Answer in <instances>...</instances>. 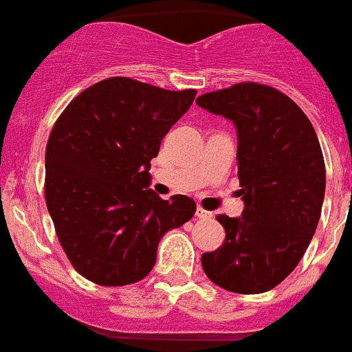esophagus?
Masks as SVG:
<instances>
[{
    "label": "esophagus",
    "instance_id": "esophagus-1",
    "mask_svg": "<svg viewBox=\"0 0 352 352\" xmlns=\"http://www.w3.org/2000/svg\"><path fill=\"white\" fill-rule=\"evenodd\" d=\"M197 218H211V212H208L206 209L199 208L197 209Z\"/></svg>",
    "mask_w": 352,
    "mask_h": 352
}]
</instances>
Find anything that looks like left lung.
Instances as JSON below:
<instances>
[{
	"label": "left lung",
	"mask_w": 352,
	"mask_h": 352,
	"mask_svg": "<svg viewBox=\"0 0 352 352\" xmlns=\"http://www.w3.org/2000/svg\"><path fill=\"white\" fill-rule=\"evenodd\" d=\"M197 103L234 123L245 202L240 218L218 217L226 240L202 254V268L223 290L263 294L290 276L315 234L326 191L320 143L299 105L270 85L241 82Z\"/></svg>",
	"instance_id": "1"
}]
</instances>
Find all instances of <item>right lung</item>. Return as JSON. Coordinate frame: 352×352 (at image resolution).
<instances>
[{"instance_id":"1","label":"right lung","mask_w":352,"mask_h":352,"mask_svg":"<svg viewBox=\"0 0 352 352\" xmlns=\"http://www.w3.org/2000/svg\"><path fill=\"white\" fill-rule=\"evenodd\" d=\"M195 94L112 76L82 91L55 121L44 197L62 249L85 279L141 281L162 236L193 218L190 197L162 200L150 190L148 170Z\"/></svg>"}]
</instances>
